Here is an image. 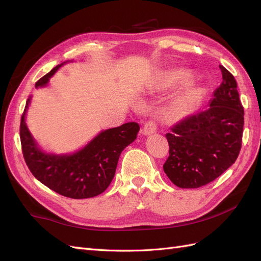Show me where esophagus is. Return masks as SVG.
Masks as SVG:
<instances>
[{
  "mask_svg": "<svg viewBox=\"0 0 261 261\" xmlns=\"http://www.w3.org/2000/svg\"><path fill=\"white\" fill-rule=\"evenodd\" d=\"M156 129H158V126H156L155 121L150 120V121H148V122L144 125L143 132H144L145 135H150V134L154 133Z\"/></svg>",
  "mask_w": 261,
  "mask_h": 261,
  "instance_id": "34e87169",
  "label": "esophagus"
}]
</instances>
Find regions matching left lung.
I'll return each mask as SVG.
<instances>
[{"label": "left lung", "instance_id": "8db88e82", "mask_svg": "<svg viewBox=\"0 0 261 261\" xmlns=\"http://www.w3.org/2000/svg\"><path fill=\"white\" fill-rule=\"evenodd\" d=\"M219 67L222 84L209 107L177 122L165 135L169 156L163 170L181 188L209 184L231 167L241 151L244 108L238 84L224 66Z\"/></svg>", "mask_w": 261, "mask_h": 261}]
</instances>
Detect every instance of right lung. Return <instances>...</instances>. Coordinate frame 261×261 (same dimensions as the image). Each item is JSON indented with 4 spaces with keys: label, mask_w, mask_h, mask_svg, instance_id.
<instances>
[{
    "label": "right lung",
    "mask_w": 261,
    "mask_h": 261,
    "mask_svg": "<svg viewBox=\"0 0 261 261\" xmlns=\"http://www.w3.org/2000/svg\"><path fill=\"white\" fill-rule=\"evenodd\" d=\"M62 64L41 77L36 87L45 86ZM27 100L20 120V143L23 159L33 175L55 193L73 199L90 198L103 193L111 184L118 158L124 148L136 139L138 123H125L100 133L81 151L69 155L42 152L35 144L25 123Z\"/></svg>",
    "instance_id": "1"
}]
</instances>
